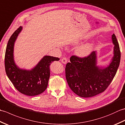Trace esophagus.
I'll use <instances>...</instances> for the list:
<instances>
[{"instance_id": "esophagus-1", "label": "esophagus", "mask_w": 125, "mask_h": 125, "mask_svg": "<svg viewBox=\"0 0 125 125\" xmlns=\"http://www.w3.org/2000/svg\"><path fill=\"white\" fill-rule=\"evenodd\" d=\"M61 61H62V62L63 63V64H66V63H67V58L66 57H63L62 60H61Z\"/></svg>"}]
</instances>
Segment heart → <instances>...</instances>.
Returning a JSON list of instances; mask_svg holds the SVG:
<instances>
[{
  "label": "heart",
  "mask_w": 125,
  "mask_h": 125,
  "mask_svg": "<svg viewBox=\"0 0 125 125\" xmlns=\"http://www.w3.org/2000/svg\"><path fill=\"white\" fill-rule=\"evenodd\" d=\"M78 42H76L77 43ZM94 44L92 42H86V43L82 44L79 46L76 50V54L79 57H85L90 55L92 51Z\"/></svg>",
  "instance_id": "heart-1"
}]
</instances>
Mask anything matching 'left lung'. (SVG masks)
<instances>
[{
  "instance_id": "obj_1",
  "label": "left lung",
  "mask_w": 125,
  "mask_h": 125,
  "mask_svg": "<svg viewBox=\"0 0 125 125\" xmlns=\"http://www.w3.org/2000/svg\"><path fill=\"white\" fill-rule=\"evenodd\" d=\"M113 56L108 64L97 65V52L87 57H70L65 67V77L71 90L83 98L94 97L106 89L115 76L120 62V50L115 34L112 35Z\"/></svg>"
}]
</instances>
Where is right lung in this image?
<instances>
[{
  "label": "right lung",
  "mask_w": 125,
  "mask_h": 125,
  "mask_svg": "<svg viewBox=\"0 0 125 125\" xmlns=\"http://www.w3.org/2000/svg\"><path fill=\"white\" fill-rule=\"evenodd\" d=\"M22 30V27L18 28L8 41L5 56V71L19 91L29 96H34L46 90L50 77V65L53 61H59L60 58L46 55L30 70L19 67L14 61V47Z\"/></svg>",
  "instance_id": "1"
}]
</instances>
